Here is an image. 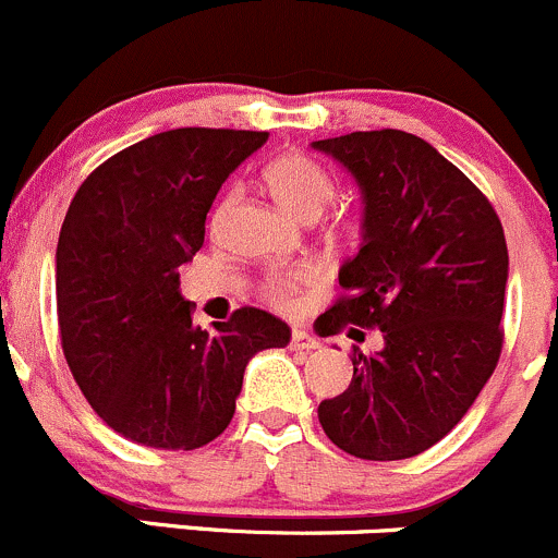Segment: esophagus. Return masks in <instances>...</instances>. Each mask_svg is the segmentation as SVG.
Here are the masks:
<instances>
[{"label": "esophagus", "instance_id": "obj_1", "mask_svg": "<svg viewBox=\"0 0 558 558\" xmlns=\"http://www.w3.org/2000/svg\"><path fill=\"white\" fill-rule=\"evenodd\" d=\"M290 347L298 349V352H312V349H319V341L306 330H292Z\"/></svg>", "mask_w": 558, "mask_h": 558}]
</instances>
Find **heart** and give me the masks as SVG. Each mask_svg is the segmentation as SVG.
<instances>
[{
	"label": "heart",
	"mask_w": 558,
	"mask_h": 558,
	"mask_svg": "<svg viewBox=\"0 0 558 558\" xmlns=\"http://www.w3.org/2000/svg\"><path fill=\"white\" fill-rule=\"evenodd\" d=\"M263 180H266L268 191L274 198L284 206L290 215L301 217V220H312L327 206L332 198V180L325 171V166L317 163L312 155L306 153H284L274 158L271 163L263 169ZM231 204V195L220 204L217 215ZM336 226H349V217L338 215ZM317 271L314 266H298L292 271L268 274L260 281V298L268 306L279 308V312H295L301 303L303 290L312 284Z\"/></svg>",
	"instance_id": "1"
}]
</instances>
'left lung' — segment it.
Segmentation results:
<instances>
[{
	"label": "left lung",
	"mask_w": 558,
	"mask_h": 558,
	"mask_svg": "<svg viewBox=\"0 0 558 558\" xmlns=\"http://www.w3.org/2000/svg\"><path fill=\"white\" fill-rule=\"evenodd\" d=\"M314 147L341 160L365 198L363 244L319 327L384 332L373 357L352 349V384L322 400L319 424L352 457H416L462 422L502 354V222L451 160L405 131H354Z\"/></svg>",
	"instance_id": "8db88e82"
}]
</instances>
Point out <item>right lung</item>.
<instances>
[{"label": "right lung", "instance_id": "1", "mask_svg": "<svg viewBox=\"0 0 558 558\" xmlns=\"http://www.w3.org/2000/svg\"><path fill=\"white\" fill-rule=\"evenodd\" d=\"M266 140L163 131L96 166L69 204L56 250L61 347L90 408L134 444H211L231 424L252 354L290 341L284 322L252 306L201 330L180 295V266L204 244L211 201Z\"/></svg>", "mask_w": 558, "mask_h": 558}]
</instances>
